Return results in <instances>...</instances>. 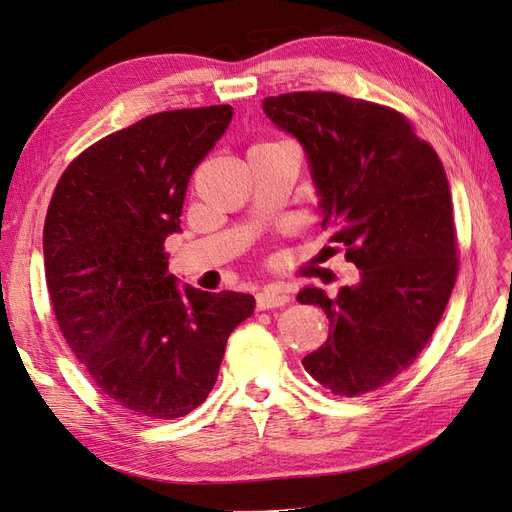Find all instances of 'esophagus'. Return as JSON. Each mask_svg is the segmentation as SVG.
Masks as SVG:
<instances>
[{"instance_id": "1", "label": "esophagus", "mask_w": 512, "mask_h": 512, "mask_svg": "<svg viewBox=\"0 0 512 512\" xmlns=\"http://www.w3.org/2000/svg\"><path fill=\"white\" fill-rule=\"evenodd\" d=\"M288 303V297L275 286H267L265 290H260L256 294V307L258 309H273V307H282Z\"/></svg>"}]
</instances>
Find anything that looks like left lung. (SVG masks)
Segmentation results:
<instances>
[{
  "instance_id": "left-lung-1",
  "label": "left lung",
  "mask_w": 512,
  "mask_h": 512,
  "mask_svg": "<svg viewBox=\"0 0 512 512\" xmlns=\"http://www.w3.org/2000/svg\"><path fill=\"white\" fill-rule=\"evenodd\" d=\"M303 145L324 213L322 228L361 269L335 299L320 288L329 339L303 367L324 389L356 397L408 369L436 331L457 280L453 200L444 166L410 119L391 106L331 91H292L262 102Z\"/></svg>"
}]
</instances>
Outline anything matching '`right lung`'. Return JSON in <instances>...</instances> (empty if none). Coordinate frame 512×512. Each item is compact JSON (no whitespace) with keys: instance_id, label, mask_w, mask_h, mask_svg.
I'll return each instance as SVG.
<instances>
[{"instance_id":"right-lung-1","label":"right lung","mask_w":512,"mask_h":512,"mask_svg":"<svg viewBox=\"0 0 512 512\" xmlns=\"http://www.w3.org/2000/svg\"><path fill=\"white\" fill-rule=\"evenodd\" d=\"M228 104L149 115L76 156L44 220V275L59 331L98 389L151 421L211 393L228 335L254 314L243 292L177 290L164 241Z\"/></svg>"}]
</instances>
